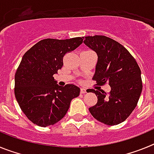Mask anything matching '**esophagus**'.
<instances>
[{"label":"esophagus","mask_w":154,"mask_h":154,"mask_svg":"<svg viewBox=\"0 0 154 154\" xmlns=\"http://www.w3.org/2000/svg\"><path fill=\"white\" fill-rule=\"evenodd\" d=\"M80 92H81L82 94H85V93H86V89H84V88H82L81 90H80Z\"/></svg>","instance_id":"obj_1"}]
</instances>
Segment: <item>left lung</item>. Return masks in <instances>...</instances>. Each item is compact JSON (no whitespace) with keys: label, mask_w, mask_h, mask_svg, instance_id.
I'll return each mask as SVG.
<instances>
[{"label":"left lung","mask_w":154,"mask_h":154,"mask_svg":"<svg viewBox=\"0 0 154 154\" xmlns=\"http://www.w3.org/2000/svg\"><path fill=\"white\" fill-rule=\"evenodd\" d=\"M84 44L97 54L92 79L99 85L108 82L109 94L91 89L98 102L89 109L98 121L113 126L121 123L136 108L142 92L141 71L130 53L113 39L103 35L83 38Z\"/></svg>","instance_id":"obj_1"}]
</instances>
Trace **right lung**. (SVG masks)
Masks as SVG:
<instances>
[{"label":"right lung","mask_w":154,"mask_h":154,"mask_svg":"<svg viewBox=\"0 0 154 154\" xmlns=\"http://www.w3.org/2000/svg\"><path fill=\"white\" fill-rule=\"evenodd\" d=\"M82 42L80 37L44 39L22 57L14 77V95L22 112L35 124L45 127L58 123L69 110L71 101L79 96V87L58 85L53 75L63 65L65 53Z\"/></svg>","instance_id":"1"}]
</instances>
